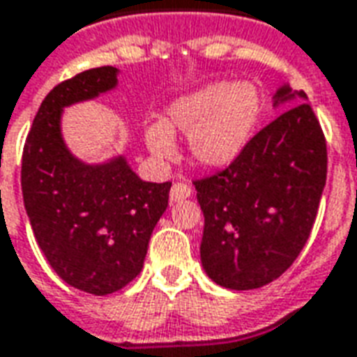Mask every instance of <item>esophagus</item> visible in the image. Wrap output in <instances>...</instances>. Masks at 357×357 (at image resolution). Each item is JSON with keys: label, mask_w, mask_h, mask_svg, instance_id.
<instances>
[{"label": "esophagus", "mask_w": 357, "mask_h": 357, "mask_svg": "<svg viewBox=\"0 0 357 357\" xmlns=\"http://www.w3.org/2000/svg\"><path fill=\"white\" fill-rule=\"evenodd\" d=\"M192 196V188L184 181H178V183L173 184L171 188V202H183V199L190 198Z\"/></svg>", "instance_id": "34e87169"}]
</instances>
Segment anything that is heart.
<instances>
[{"label":"heart","mask_w":357,"mask_h":357,"mask_svg":"<svg viewBox=\"0 0 357 357\" xmlns=\"http://www.w3.org/2000/svg\"><path fill=\"white\" fill-rule=\"evenodd\" d=\"M259 113L261 98L252 82H211L176 98L167 107L163 123L146 130V146L155 158H173V134L184 132L196 165L221 169L244 151Z\"/></svg>","instance_id":"1"}]
</instances>
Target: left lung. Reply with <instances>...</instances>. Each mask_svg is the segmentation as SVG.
Here are the masks:
<instances>
[{"instance_id":"left-lung-1","label":"left lung","mask_w":357,"mask_h":357,"mask_svg":"<svg viewBox=\"0 0 357 357\" xmlns=\"http://www.w3.org/2000/svg\"><path fill=\"white\" fill-rule=\"evenodd\" d=\"M296 105L250 138L219 173L194 181L204 211L202 265L217 284L252 290L279 279L302 252L327 181V142L305 92L282 86L275 105ZM303 103L300 104L299 102Z\"/></svg>"}]
</instances>
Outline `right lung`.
I'll return each instance as SVG.
<instances>
[{
  "label": "right lung",
  "mask_w": 357,
  "mask_h": 357,
  "mask_svg": "<svg viewBox=\"0 0 357 357\" xmlns=\"http://www.w3.org/2000/svg\"><path fill=\"white\" fill-rule=\"evenodd\" d=\"M115 67L78 73L45 96L22 150L21 186L32 232L67 284L105 296L142 271L171 183H146L123 155L86 165L63 142V107L117 86Z\"/></svg>",
  "instance_id": "1"
}]
</instances>
